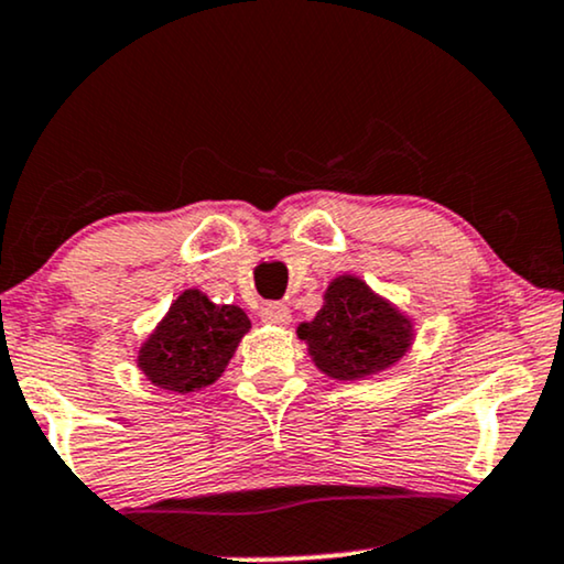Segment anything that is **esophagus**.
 I'll return each instance as SVG.
<instances>
[{"instance_id": "34e87169", "label": "esophagus", "mask_w": 564, "mask_h": 564, "mask_svg": "<svg viewBox=\"0 0 564 564\" xmlns=\"http://www.w3.org/2000/svg\"><path fill=\"white\" fill-rule=\"evenodd\" d=\"M260 319L265 325H278V327H283V325H289L291 323V312H289V306H283V304H265L262 306V312H260Z\"/></svg>"}]
</instances>
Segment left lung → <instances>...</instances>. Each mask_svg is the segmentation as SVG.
I'll list each match as a JSON object with an SVG mask.
<instances>
[{"instance_id": "1", "label": "left lung", "mask_w": 564, "mask_h": 564, "mask_svg": "<svg viewBox=\"0 0 564 564\" xmlns=\"http://www.w3.org/2000/svg\"><path fill=\"white\" fill-rule=\"evenodd\" d=\"M312 359L327 377L359 380L395 365L411 346V323L375 296L365 281L340 275L327 286L312 323L299 325Z\"/></svg>"}]
</instances>
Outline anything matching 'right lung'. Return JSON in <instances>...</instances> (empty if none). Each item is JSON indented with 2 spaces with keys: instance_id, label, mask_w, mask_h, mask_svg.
Segmentation results:
<instances>
[{
  "instance_id": "obj_1",
  "label": "right lung",
  "mask_w": 564,
  "mask_h": 564,
  "mask_svg": "<svg viewBox=\"0 0 564 564\" xmlns=\"http://www.w3.org/2000/svg\"><path fill=\"white\" fill-rule=\"evenodd\" d=\"M247 330L249 319L239 306L213 304L189 289L140 348L138 365L159 388L189 393L218 380Z\"/></svg>"
}]
</instances>
